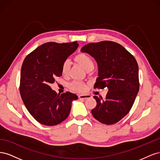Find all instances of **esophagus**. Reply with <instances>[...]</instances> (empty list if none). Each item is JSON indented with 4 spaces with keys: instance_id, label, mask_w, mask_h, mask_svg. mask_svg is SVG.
<instances>
[{
    "instance_id": "esophagus-1",
    "label": "esophagus",
    "mask_w": 160,
    "mask_h": 160,
    "mask_svg": "<svg viewBox=\"0 0 160 160\" xmlns=\"http://www.w3.org/2000/svg\"><path fill=\"white\" fill-rule=\"evenodd\" d=\"M91 98V96L89 95H79V98L81 99H89Z\"/></svg>"
}]
</instances>
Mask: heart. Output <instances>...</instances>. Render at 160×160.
I'll use <instances>...</instances> for the list:
<instances>
[{"label":"heart","instance_id":"heart-1","mask_svg":"<svg viewBox=\"0 0 160 160\" xmlns=\"http://www.w3.org/2000/svg\"><path fill=\"white\" fill-rule=\"evenodd\" d=\"M74 61L77 64L81 66L87 71H91L94 67V62L93 59L85 53L80 52L74 57ZM70 69V62L69 60H66L63 62L62 65V74L66 76L68 75ZM69 88L77 92H83L85 90L86 86L83 83L79 81L72 82L69 85Z\"/></svg>","mask_w":160,"mask_h":160}]
</instances>
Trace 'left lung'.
Masks as SVG:
<instances>
[{
    "label": "left lung",
    "mask_w": 160,
    "mask_h": 160,
    "mask_svg": "<svg viewBox=\"0 0 160 160\" xmlns=\"http://www.w3.org/2000/svg\"><path fill=\"white\" fill-rule=\"evenodd\" d=\"M81 51L93 57L98 63L94 88L108 89L105 99L93 96L97 105L91 113L101 123H116L129 112L139 91L138 62L123 46L112 41L89 43Z\"/></svg>",
    "instance_id": "1"
}]
</instances>
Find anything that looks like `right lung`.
I'll return each mask as SVG.
<instances>
[{
  "mask_svg": "<svg viewBox=\"0 0 160 160\" xmlns=\"http://www.w3.org/2000/svg\"><path fill=\"white\" fill-rule=\"evenodd\" d=\"M76 42H49L38 47L24 60L21 71L20 93L28 112L38 122L52 126L68 117L72 101L70 92L58 95L50 84L62 75V65L78 47Z\"/></svg>",
  "mask_w": 160,
  "mask_h": 160,
  "instance_id": "right-lung-1",
  "label": "right lung"
}]
</instances>
